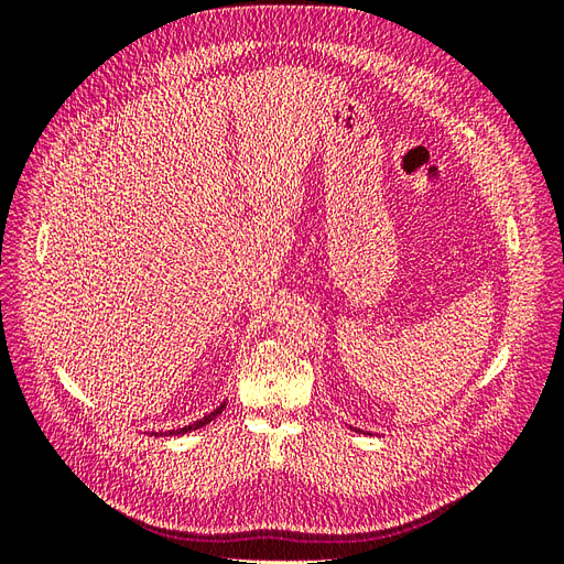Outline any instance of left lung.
<instances>
[{"label": "left lung", "mask_w": 564, "mask_h": 564, "mask_svg": "<svg viewBox=\"0 0 564 564\" xmlns=\"http://www.w3.org/2000/svg\"><path fill=\"white\" fill-rule=\"evenodd\" d=\"M350 429H352V425H350ZM355 431H357V429H355Z\"/></svg>", "instance_id": "1"}]
</instances>
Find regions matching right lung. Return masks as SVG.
<instances>
[{"mask_svg":"<svg viewBox=\"0 0 564 564\" xmlns=\"http://www.w3.org/2000/svg\"><path fill=\"white\" fill-rule=\"evenodd\" d=\"M226 409V402H220L214 412H209L207 416L204 419H199V421H195V423H191V425H183V429H176V431H169V433H155V437H160V435H183V433H191V431H197V429H202V425H207V423H212L220 412H224Z\"/></svg>","mask_w":564,"mask_h":564,"instance_id":"1","label":"right lung"}]
</instances>
